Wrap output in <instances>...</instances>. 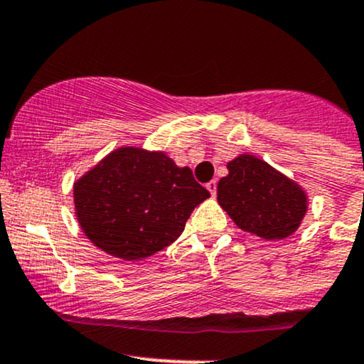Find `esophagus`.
I'll use <instances>...</instances> for the list:
<instances>
[{"instance_id": "obj_1", "label": "esophagus", "mask_w": 364, "mask_h": 364, "mask_svg": "<svg viewBox=\"0 0 364 364\" xmlns=\"http://www.w3.org/2000/svg\"><path fill=\"white\" fill-rule=\"evenodd\" d=\"M207 190L210 191V195H213V197H215V191H218V181H215V179H213V181H209L207 183Z\"/></svg>"}]
</instances>
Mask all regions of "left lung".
Segmentation results:
<instances>
[{"mask_svg": "<svg viewBox=\"0 0 364 364\" xmlns=\"http://www.w3.org/2000/svg\"><path fill=\"white\" fill-rule=\"evenodd\" d=\"M218 202L240 230L264 240H283L301 226L307 210L306 191L254 155L228 162L218 183Z\"/></svg>", "mask_w": 364, "mask_h": 364, "instance_id": "1", "label": "left lung"}]
</instances>
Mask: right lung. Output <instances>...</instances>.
Returning <instances> with one entry per match:
<instances>
[{"mask_svg":"<svg viewBox=\"0 0 364 364\" xmlns=\"http://www.w3.org/2000/svg\"><path fill=\"white\" fill-rule=\"evenodd\" d=\"M210 193L164 151L122 146L74 183L75 215L103 252L139 261L171 245Z\"/></svg>","mask_w":364,"mask_h":364,"instance_id":"right-lung-1","label":"right lung"}]
</instances>
